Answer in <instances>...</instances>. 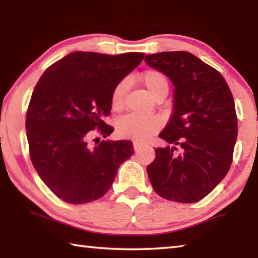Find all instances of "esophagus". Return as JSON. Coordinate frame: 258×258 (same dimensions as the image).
Here are the masks:
<instances>
[{
    "mask_svg": "<svg viewBox=\"0 0 258 258\" xmlns=\"http://www.w3.org/2000/svg\"><path fill=\"white\" fill-rule=\"evenodd\" d=\"M142 147V145L140 142H138V141H134L133 142V148H134V150L135 151H138V150H140V148Z\"/></svg>",
    "mask_w": 258,
    "mask_h": 258,
    "instance_id": "34e87169",
    "label": "esophagus"
}]
</instances>
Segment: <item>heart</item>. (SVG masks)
Returning <instances> with one entry per match:
<instances>
[{
	"label": "heart",
	"mask_w": 258,
	"mask_h": 258,
	"mask_svg": "<svg viewBox=\"0 0 258 258\" xmlns=\"http://www.w3.org/2000/svg\"><path fill=\"white\" fill-rule=\"evenodd\" d=\"M140 81L152 97L157 99L168 92V80L163 73L149 69L140 75ZM127 89V82L118 83L111 93V107L113 110H120L124 104V95ZM160 127V120L157 117H145L130 113L121 117L116 123L117 134L120 138H132L143 141Z\"/></svg>",
	"instance_id": "1"
}]
</instances>
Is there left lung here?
<instances>
[{
	"mask_svg": "<svg viewBox=\"0 0 258 258\" xmlns=\"http://www.w3.org/2000/svg\"><path fill=\"white\" fill-rule=\"evenodd\" d=\"M148 66L174 85L173 115L159 137L147 172L160 197L196 203L215 189L228 173L238 119L232 93L216 69L190 52L171 51L146 55Z\"/></svg>",
	"mask_w": 258,
	"mask_h": 258,
	"instance_id": "1",
	"label": "left lung"
}]
</instances>
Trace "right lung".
Segmentation results:
<instances>
[{"label":"right lung","instance_id":"1","mask_svg":"<svg viewBox=\"0 0 258 258\" xmlns=\"http://www.w3.org/2000/svg\"><path fill=\"white\" fill-rule=\"evenodd\" d=\"M143 58L140 52L76 51L51 64L38 80L26 116L30 159L63 202L80 205L101 198L120 164L133 155L128 140H102L90 147L89 139L95 128L103 138L113 132L103 121L111 110L112 91Z\"/></svg>","mask_w":258,"mask_h":258}]
</instances>
